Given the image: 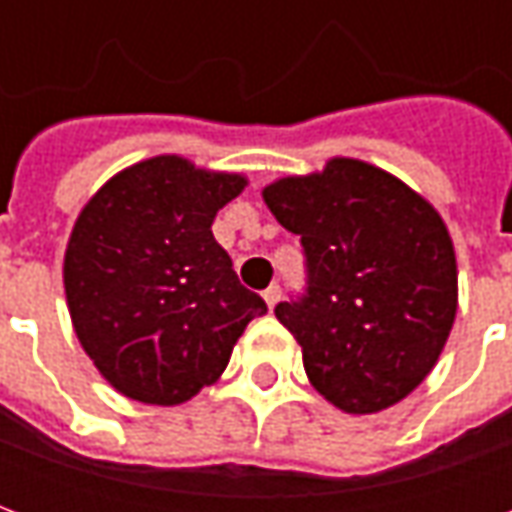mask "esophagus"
<instances>
[{
  "label": "esophagus",
  "instance_id": "esophagus-1",
  "mask_svg": "<svg viewBox=\"0 0 512 512\" xmlns=\"http://www.w3.org/2000/svg\"><path fill=\"white\" fill-rule=\"evenodd\" d=\"M279 296H282V290H279V285H271V288L263 290V299H266L268 310H274V307H277Z\"/></svg>",
  "mask_w": 512,
  "mask_h": 512
}]
</instances>
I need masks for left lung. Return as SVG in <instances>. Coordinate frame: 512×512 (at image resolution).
Wrapping results in <instances>:
<instances>
[{"label":"left lung","mask_w":512,"mask_h":512,"mask_svg":"<svg viewBox=\"0 0 512 512\" xmlns=\"http://www.w3.org/2000/svg\"><path fill=\"white\" fill-rule=\"evenodd\" d=\"M301 235L310 288L277 304L310 384L345 414H378L439 362L458 312V263L441 213L392 172L334 156L263 189Z\"/></svg>","instance_id":"1"}]
</instances>
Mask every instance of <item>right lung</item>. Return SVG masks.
I'll return each instance as SVG.
<instances>
[{
    "label": "right lung",
    "mask_w": 512,
    "mask_h": 512,
    "mask_svg": "<svg viewBox=\"0 0 512 512\" xmlns=\"http://www.w3.org/2000/svg\"><path fill=\"white\" fill-rule=\"evenodd\" d=\"M246 183L161 153L120 169L76 216L62 260L73 332L123 397L186 403L222 378L249 321L268 312L211 233Z\"/></svg>",
    "instance_id": "1"
}]
</instances>
